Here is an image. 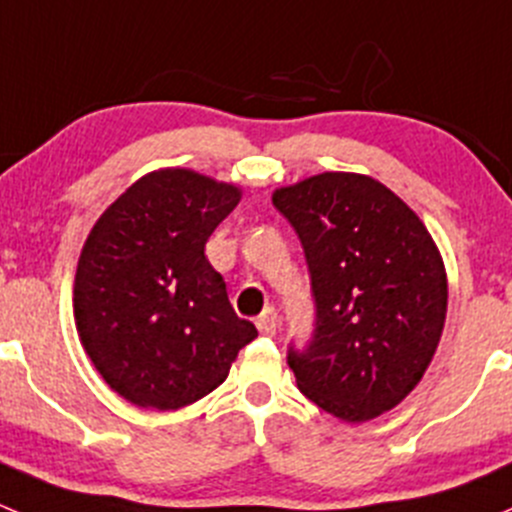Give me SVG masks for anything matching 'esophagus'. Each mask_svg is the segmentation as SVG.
<instances>
[{
    "instance_id": "esophagus-1",
    "label": "esophagus",
    "mask_w": 512,
    "mask_h": 512,
    "mask_svg": "<svg viewBox=\"0 0 512 512\" xmlns=\"http://www.w3.org/2000/svg\"><path fill=\"white\" fill-rule=\"evenodd\" d=\"M256 328L261 335H276L278 328V313L273 308H266L261 315L256 318Z\"/></svg>"
}]
</instances>
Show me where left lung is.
Returning a JSON list of instances; mask_svg holds the SVG:
<instances>
[{
	"label": "left lung",
	"instance_id": "obj_1",
	"mask_svg": "<svg viewBox=\"0 0 512 512\" xmlns=\"http://www.w3.org/2000/svg\"><path fill=\"white\" fill-rule=\"evenodd\" d=\"M303 244L315 330L288 347L298 389L350 424L397 407L441 340L446 268L412 209L377 179L323 172L273 192Z\"/></svg>",
	"mask_w": 512,
	"mask_h": 512
}]
</instances>
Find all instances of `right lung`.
Wrapping results in <instances>:
<instances>
[{"label": "right lung", "mask_w": 512, "mask_h": 512, "mask_svg": "<svg viewBox=\"0 0 512 512\" xmlns=\"http://www.w3.org/2000/svg\"><path fill=\"white\" fill-rule=\"evenodd\" d=\"M239 199L234 184L157 170L88 234L73 286L76 328L100 377L135 407L170 412L207 397L258 335L204 256Z\"/></svg>", "instance_id": "1"}]
</instances>
